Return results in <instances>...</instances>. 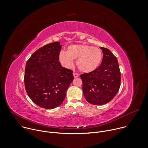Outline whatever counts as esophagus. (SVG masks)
<instances>
[{"label": "esophagus", "mask_w": 148, "mask_h": 148, "mask_svg": "<svg viewBox=\"0 0 148 148\" xmlns=\"http://www.w3.org/2000/svg\"><path fill=\"white\" fill-rule=\"evenodd\" d=\"M73 75H74V78H77V77L79 76V74H77V73H73Z\"/></svg>", "instance_id": "1"}]
</instances>
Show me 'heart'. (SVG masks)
I'll return each instance as SVG.
<instances>
[{
	"instance_id": "heart-1",
	"label": "heart",
	"mask_w": 148,
	"mask_h": 148,
	"mask_svg": "<svg viewBox=\"0 0 148 148\" xmlns=\"http://www.w3.org/2000/svg\"><path fill=\"white\" fill-rule=\"evenodd\" d=\"M102 58V53L99 49L87 45H70L67 47V51H61L58 55V60L63 67L71 68L74 64V60L77 59L78 68L86 73L97 69Z\"/></svg>"
}]
</instances>
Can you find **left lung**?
<instances>
[{"label":"left lung","instance_id":"8db88e82","mask_svg":"<svg viewBox=\"0 0 148 148\" xmlns=\"http://www.w3.org/2000/svg\"><path fill=\"white\" fill-rule=\"evenodd\" d=\"M103 53L101 64L94 71L80 75L84 98L92 105H101L111 101L121 85V73L116 57L108 49Z\"/></svg>","mask_w":148,"mask_h":148}]
</instances>
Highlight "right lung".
<instances>
[{
    "instance_id": "obj_1",
    "label": "right lung",
    "mask_w": 148,
    "mask_h": 148,
    "mask_svg": "<svg viewBox=\"0 0 148 148\" xmlns=\"http://www.w3.org/2000/svg\"><path fill=\"white\" fill-rule=\"evenodd\" d=\"M60 42L36 51L26 62L25 86L30 98L38 106L53 109L64 101L74 79L73 71L62 67L58 60Z\"/></svg>"
}]
</instances>
